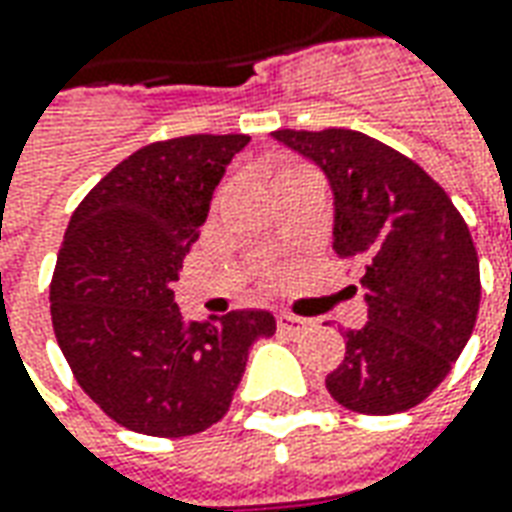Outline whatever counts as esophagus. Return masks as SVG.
<instances>
[{
	"label": "esophagus",
	"mask_w": 512,
	"mask_h": 512,
	"mask_svg": "<svg viewBox=\"0 0 512 512\" xmlns=\"http://www.w3.org/2000/svg\"><path fill=\"white\" fill-rule=\"evenodd\" d=\"M277 327H280V332H285V335H302V332H307L310 327H313V321L310 318H302V316H293V313H277Z\"/></svg>",
	"instance_id": "1"
}]
</instances>
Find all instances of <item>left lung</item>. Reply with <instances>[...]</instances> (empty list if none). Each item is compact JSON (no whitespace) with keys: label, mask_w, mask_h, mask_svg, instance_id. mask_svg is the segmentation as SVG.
Segmentation results:
<instances>
[{"label":"left lung","mask_w":512,"mask_h":512,"mask_svg":"<svg viewBox=\"0 0 512 512\" xmlns=\"http://www.w3.org/2000/svg\"><path fill=\"white\" fill-rule=\"evenodd\" d=\"M335 194V257L357 266L368 321L346 330L327 391L346 410L421 405L452 371L480 310V260L449 194L410 157L357 130H277Z\"/></svg>","instance_id":"1"}]
</instances>
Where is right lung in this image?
Returning <instances> with one entry per match:
<instances>
[{
	"label": "right lung",
	"instance_id": "right-lung-1",
	"mask_svg": "<svg viewBox=\"0 0 512 512\" xmlns=\"http://www.w3.org/2000/svg\"><path fill=\"white\" fill-rule=\"evenodd\" d=\"M249 135H182L141 146L71 213L49 310L74 380L116 424L185 438L230 410L249 346L274 335L266 310L191 321L171 285L210 199Z\"/></svg>",
	"mask_w": 512,
	"mask_h": 512
}]
</instances>
